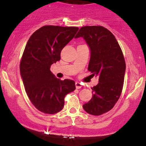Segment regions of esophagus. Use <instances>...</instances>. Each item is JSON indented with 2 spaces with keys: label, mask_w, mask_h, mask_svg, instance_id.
<instances>
[{
  "label": "esophagus",
  "mask_w": 146,
  "mask_h": 146,
  "mask_svg": "<svg viewBox=\"0 0 146 146\" xmlns=\"http://www.w3.org/2000/svg\"><path fill=\"white\" fill-rule=\"evenodd\" d=\"M81 87H82L81 83H80L79 82H76V88L80 89V88H81Z\"/></svg>",
  "instance_id": "esophagus-1"
}]
</instances>
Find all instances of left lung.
Instances as JSON below:
<instances>
[{
  "mask_svg": "<svg viewBox=\"0 0 146 146\" xmlns=\"http://www.w3.org/2000/svg\"><path fill=\"white\" fill-rule=\"evenodd\" d=\"M83 37L90 49L88 70L99 76L92 88L93 97L83 106L93 115H100L113 108L121 96L124 83L125 62L113 34L100 25L81 27L75 36Z\"/></svg>",
  "mask_w": 146,
  "mask_h": 146,
  "instance_id": "8db88e82",
  "label": "left lung"
}]
</instances>
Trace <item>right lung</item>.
Returning <instances> with one entry per match:
<instances>
[{
    "instance_id": "right-lung-1",
    "label": "right lung",
    "mask_w": 146,
    "mask_h": 146,
    "mask_svg": "<svg viewBox=\"0 0 146 146\" xmlns=\"http://www.w3.org/2000/svg\"><path fill=\"white\" fill-rule=\"evenodd\" d=\"M77 27L44 25L31 35L20 63L27 96L36 108L47 114L59 112L68 93L76 89L73 80H61L50 68L60 60L62 49L74 38Z\"/></svg>"
}]
</instances>
